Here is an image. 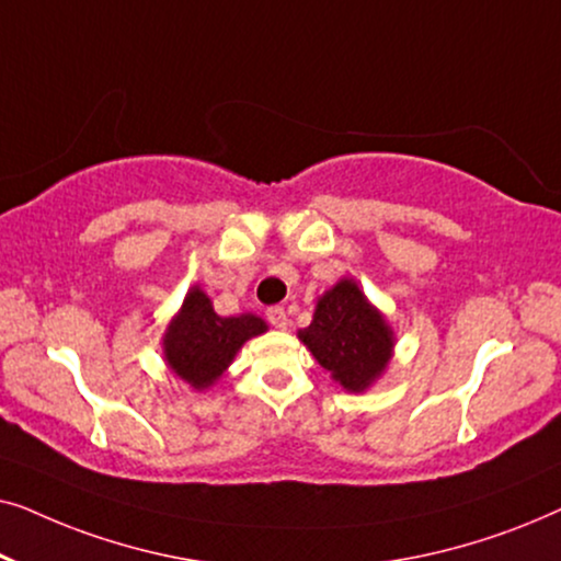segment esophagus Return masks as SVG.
Masks as SVG:
<instances>
[{
    "label": "esophagus",
    "instance_id": "1",
    "mask_svg": "<svg viewBox=\"0 0 561 561\" xmlns=\"http://www.w3.org/2000/svg\"><path fill=\"white\" fill-rule=\"evenodd\" d=\"M265 317H267V321H271V324H273L275 329H286V327L290 324L286 309H280V306H271Z\"/></svg>",
    "mask_w": 561,
    "mask_h": 561
}]
</instances>
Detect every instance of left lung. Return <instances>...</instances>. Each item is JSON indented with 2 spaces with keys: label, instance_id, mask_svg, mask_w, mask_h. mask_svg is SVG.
I'll return each instance as SVG.
<instances>
[{
  "label": "left lung",
  "instance_id": "left-lung-1",
  "mask_svg": "<svg viewBox=\"0 0 561 561\" xmlns=\"http://www.w3.org/2000/svg\"><path fill=\"white\" fill-rule=\"evenodd\" d=\"M313 359L347 393H365L386 375L396 332L355 278H340L317 298L311 324L298 332Z\"/></svg>",
  "mask_w": 561,
  "mask_h": 561
}]
</instances>
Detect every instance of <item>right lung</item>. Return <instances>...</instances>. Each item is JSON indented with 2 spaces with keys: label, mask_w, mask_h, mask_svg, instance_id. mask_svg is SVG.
<instances>
[{
  "label": "right lung",
  "mask_w": 561,
  "mask_h": 561,
  "mask_svg": "<svg viewBox=\"0 0 561 561\" xmlns=\"http://www.w3.org/2000/svg\"><path fill=\"white\" fill-rule=\"evenodd\" d=\"M265 332V319L257 313L219 317L211 298L196 283L188 288L181 309L168 321L163 359L175 378L202 393L229 370L244 342Z\"/></svg>",
  "instance_id": "1"
}]
</instances>
